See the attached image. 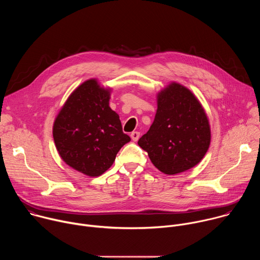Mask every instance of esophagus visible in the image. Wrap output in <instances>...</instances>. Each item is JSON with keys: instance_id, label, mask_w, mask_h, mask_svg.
Returning a JSON list of instances; mask_svg holds the SVG:
<instances>
[{"instance_id": "1", "label": "esophagus", "mask_w": 260, "mask_h": 260, "mask_svg": "<svg viewBox=\"0 0 260 260\" xmlns=\"http://www.w3.org/2000/svg\"><path fill=\"white\" fill-rule=\"evenodd\" d=\"M131 138H132V140H133L134 142L138 141L139 138H140V133H139V132H133V133L131 134Z\"/></svg>"}]
</instances>
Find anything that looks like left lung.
I'll list each match as a JSON object with an SVG mask.
<instances>
[{
	"label": "left lung",
	"mask_w": 260,
	"mask_h": 260,
	"mask_svg": "<svg viewBox=\"0 0 260 260\" xmlns=\"http://www.w3.org/2000/svg\"><path fill=\"white\" fill-rule=\"evenodd\" d=\"M210 142L209 119L202 104L188 88L172 82L158 92L154 121L138 144L155 168L176 175L197 166Z\"/></svg>",
	"instance_id": "8db88e82"
}]
</instances>
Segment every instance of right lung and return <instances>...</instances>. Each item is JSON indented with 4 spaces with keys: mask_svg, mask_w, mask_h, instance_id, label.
I'll return each instance as SVG.
<instances>
[{
    "mask_svg": "<svg viewBox=\"0 0 260 260\" xmlns=\"http://www.w3.org/2000/svg\"><path fill=\"white\" fill-rule=\"evenodd\" d=\"M110 88L89 79L74 90L53 123V140L61 159L89 177L104 174L121 147L131 141L119 115L110 108Z\"/></svg>",
    "mask_w": 260,
    "mask_h": 260,
    "instance_id": "obj_1",
    "label": "right lung"
}]
</instances>
